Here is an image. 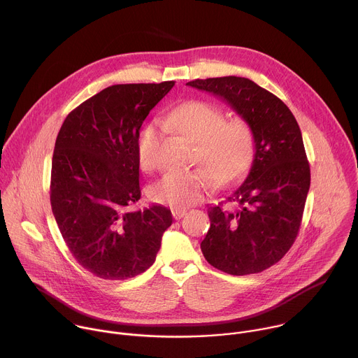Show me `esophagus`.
Masks as SVG:
<instances>
[{"label": "esophagus", "instance_id": "esophagus-1", "mask_svg": "<svg viewBox=\"0 0 358 358\" xmlns=\"http://www.w3.org/2000/svg\"><path fill=\"white\" fill-rule=\"evenodd\" d=\"M171 214H173L174 220H181L187 214V210H184V208H173Z\"/></svg>", "mask_w": 358, "mask_h": 358}]
</instances>
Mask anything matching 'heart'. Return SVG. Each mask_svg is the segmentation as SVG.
Wrapping results in <instances>:
<instances>
[{"label": "heart", "instance_id": "b5f03b06", "mask_svg": "<svg viewBox=\"0 0 358 358\" xmlns=\"http://www.w3.org/2000/svg\"><path fill=\"white\" fill-rule=\"evenodd\" d=\"M224 112L206 100H189L173 108L166 123L195 143V159L206 170L170 171L148 189V196L170 207H187L201 201L214 185L239 178L253 156V134L249 124L234 117L224 120ZM157 123H148L137 138V160L143 170L156 164Z\"/></svg>", "mask_w": 358, "mask_h": 358}]
</instances>
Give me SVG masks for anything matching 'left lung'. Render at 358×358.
Wrapping results in <instances>:
<instances>
[{
	"instance_id": "obj_1",
	"label": "left lung",
	"mask_w": 358,
	"mask_h": 358,
	"mask_svg": "<svg viewBox=\"0 0 358 358\" xmlns=\"http://www.w3.org/2000/svg\"><path fill=\"white\" fill-rule=\"evenodd\" d=\"M187 85L224 99L249 124L255 143L243 182L208 208L211 227L201 250L225 273H259L285 257L300 228L310 188L301 131L279 97L246 78L195 79Z\"/></svg>"
}]
</instances>
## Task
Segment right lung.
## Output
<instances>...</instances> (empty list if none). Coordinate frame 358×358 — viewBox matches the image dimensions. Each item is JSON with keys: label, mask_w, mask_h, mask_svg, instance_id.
Listing matches in <instances>:
<instances>
[{"label": "right lung", "mask_w": 358, "mask_h": 358, "mask_svg": "<svg viewBox=\"0 0 358 358\" xmlns=\"http://www.w3.org/2000/svg\"><path fill=\"white\" fill-rule=\"evenodd\" d=\"M173 86H109L73 109L58 133L50 206L73 258L100 279L124 280L147 271L173 222L163 206L133 210L141 196L140 127Z\"/></svg>", "instance_id": "obj_1"}]
</instances>
